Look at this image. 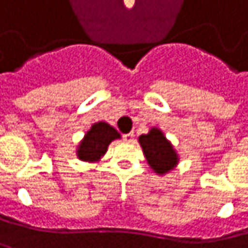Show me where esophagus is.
<instances>
[{"label":"esophagus","instance_id":"obj_1","mask_svg":"<svg viewBox=\"0 0 248 248\" xmlns=\"http://www.w3.org/2000/svg\"><path fill=\"white\" fill-rule=\"evenodd\" d=\"M123 140H124L125 142H133V140H134V133L124 134V135H123Z\"/></svg>","mask_w":248,"mask_h":248}]
</instances>
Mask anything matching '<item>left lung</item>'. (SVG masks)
I'll return each instance as SVG.
<instances>
[{"label":"left lung","instance_id":"1","mask_svg":"<svg viewBox=\"0 0 248 248\" xmlns=\"http://www.w3.org/2000/svg\"><path fill=\"white\" fill-rule=\"evenodd\" d=\"M138 142L144 151L148 165L155 173L165 175L178 165L179 156L159 128L154 127L148 134L140 135Z\"/></svg>","mask_w":248,"mask_h":248}]
</instances>
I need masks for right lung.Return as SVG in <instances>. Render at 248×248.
I'll list each match as a JSON object with an SVG mask.
<instances>
[{"label":"right lung","instance_id":"right-lung-1","mask_svg":"<svg viewBox=\"0 0 248 248\" xmlns=\"http://www.w3.org/2000/svg\"><path fill=\"white\" fill-rule=\"evenodd\" d=\"M120 137L121 135L110 124L104 121L94 123L78 145V158L84 162H97L106 154L111 141Z\"/></svg>","mask_w":248,"mask_h":248}]
</instances>
